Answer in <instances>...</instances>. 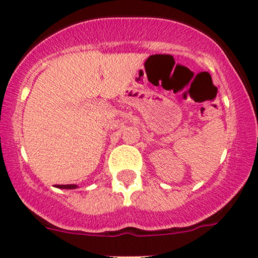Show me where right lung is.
Masks as SVG:
<instances>
[{
    "label": "right lung",
    "instance_id": "right-lung-1",
    "mask_svg": "<svg viewBox=\"0 0 258 258\" xmlns=\"http://www.w3.org/2000/svg\"><path fill=\"white\" fill-rule=\"evenodd\" d=\"M57 188H67V190H72V188H77L78 185L75 184H68V185H55Z\"/></svg>",
    "mask_w": 258,
    "mask_h": 258
}]
</instances>
